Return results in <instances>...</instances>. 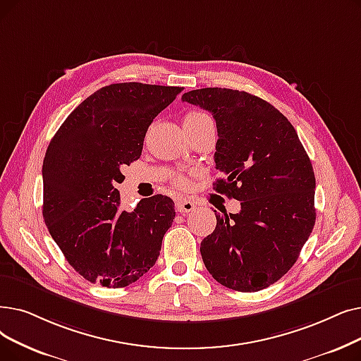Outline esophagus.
Returning <instances> with one entry per match:
<instances>
[{
	"label": "esophagus",
	"mask_w": 361,
	"mask_h": 361,
	"mask_svg": "<svg viewBox=\"0 0 361 361\" xmlns=\"http://www.w3.org/2000/svg\"><path fill=\"white\" fill-rule=\"evenodd\" d=\"M195 208H196L195 202H192V200H189V199H183V200H178V202L176 203V209H177V212H180V214L192 212Z\"/></svg>",
	"instance_id": "1"
}]
</instances>
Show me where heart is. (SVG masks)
Masks as SVG:
<instances>
[{"mask_svg":"<svg viewBox=\"0 0 361 361\" xmlns=\"http://www.w3.org/2000/svg\"><path fill=\"white\" fill-rule=\"evenodd\" d=\"M208 115H205V114H202V112H197V111H192V112H187L185 114V116H184V125H187V123H193V122H196V121H199V119H202V118H207ZM176 183L178 184V185H185V180L183 178V177H177L176 178Z\"/></svg>","mask_w":361,"mask_h":361,"instance_id":"1","label":"heart"}]
</instances>
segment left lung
<instances>
[{
  "label": "left lung",
  "instance_id": "1",
  "mask_svg": "<svg viewBox=\"0 0 361 361\" xmlns=\"http://www.w3.org/2000/svg\"><path fill=\"white\" fill-rule=\"evenodd\" d=\"M181 100L212 114L214 158L224 176L214 189L242 208L215 214V230L200 243L203 264L228 289L269 288L290 270L316 223L308 154L288 118L246 91L200 88Z\"/></svg>",
  "mask_w": 361,
  "mask_h": 361
}]
</instances>
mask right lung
Here are the masks:
<instances>
[{
	"label": "right lung",
	"instance_id": "right-lung-1",
	"mask_svg": "<svg viewBox=\"0 0 361 361\" xmlns=\"http://www.w3.org/2000/svg\"><path fill=\"white\" fill-rule=\"evenodd\" d=\"M181 87L111 84L61 123L42 164V216L68 262L85 280L125 288L146 274L174 221V202L154 195L119 208L121 169L142 156L149 125Z\"/></svg>",
	"mask_w": 361,
	"mask_h": 361
}]
</instances>
